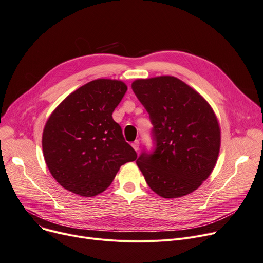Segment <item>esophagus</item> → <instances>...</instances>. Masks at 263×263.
I'll return each mask as SVG.
<instances>
[{
	"instance_id": "obj_1",
	"label": "esophagus",
	"mask_w": 263,
	"mask_h": 263,
	"mask_svg": "<svg viewBox=\"0 0 263 263\" xmlns=\"http://www.w3.org/2000/svg\"><path fill=\"white\" fill-rule=\"evenodd\" d=\"M132 147H133V149H134L135 151H138V149H139V142L137 141V139H136L135 142L132 143Z\"/></svg>"
}]
</instances>
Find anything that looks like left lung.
Returning <instances> with one entry per match:
<instances>
[{
	"label": "left lung",
	"instance_id": "obj_1",
	"mask_svg": "<svg viewBox=\"0 0 263 263\" xmlns=\"http://www.w3.org/2000/svg\"><path fill=\"white\" fill-rule=\"evenodd\" d=\"M132 90L153 126V150L136 164L149 187L166 199L183 197L212 173L220 150V128L208 102L172 76L137 79Z\"/></svg>",
	"mask_w": 263,
	"mask_h": 263
}]
</instances>
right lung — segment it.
Returning a JSON list of instances; mask_svg holds the SVG:
<instances>
[{"mask_svg": "<svg viewBox=\"0 0 263 263\" xmlns=\"http://www.w3.org/2000/svg\"><path fill=\"white\" fill-rule=\"evenodd\" d=\"M127 90L122 81L93 80L69 94L49 116L42 136L44 159L66 190L94 197L111 185L121 165L136 160L112 117Z\"/></svg>", "mask_w": 263, "mask_h": 263, "instance_id": "1", "label": "right lung"}]
</instances>
